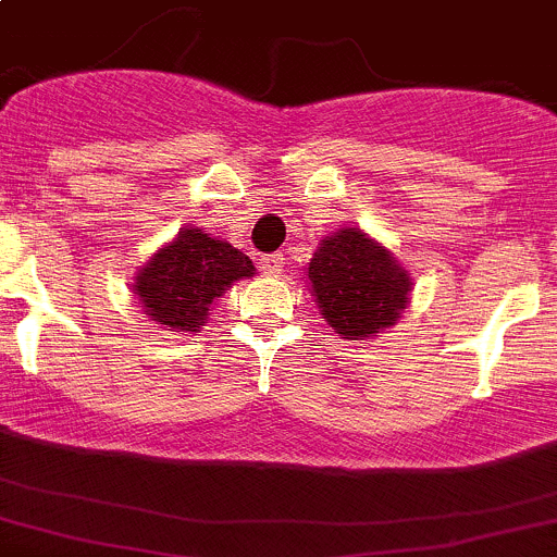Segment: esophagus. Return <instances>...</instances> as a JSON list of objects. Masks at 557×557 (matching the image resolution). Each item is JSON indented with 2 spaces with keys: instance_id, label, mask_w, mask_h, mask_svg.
Returning a JSON list of instances; mask_svg holds the SVG:
<instances>
[{
  "instance_id": "34e87169",
  "label": "esophagus",
  "mask_w": 557,
  "mask_h": 557,
  "mask_svg": "<svg viewBox=\"0 0 557 557\" xmlns=\"http://www.w3.org/2000/svg\"><path fill=\"white\" fill-rule=\"evenodd\" d=\"M283 256L280 253H267V256H261L259 259V267H261V272L264 274H277L280 269H283Z\"/></svg>"
}]
</instances>
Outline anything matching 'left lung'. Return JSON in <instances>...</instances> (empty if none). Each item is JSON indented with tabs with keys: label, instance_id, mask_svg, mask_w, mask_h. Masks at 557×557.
Instances as JSON below:
<instances>
[{
	"label": "left lung",
	"instance_id": "8db88e82",
	"mask_svg": "<svg viewBox=\"0 0 557 557\" xmlns=\"http://www.w3.org/2000/svg\"><path fill=\"white\" fill-rule=\"evenodd\" d=\"M307 280L322 320L346 341H368L394 327L412 293L405 264L354 224L320 240Z\"/></svg>",
	"mask_w": 557,
	"mask_h": 557
}]
</instances>
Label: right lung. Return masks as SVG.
I'll return each mask as SVG.
<instances>
[{
	"label": "right lung",
	"instance_id": "obj_1",
	"mask_svg": "<svg viewBox=\"0 0 557 557\" xmlns=\"http://www.w3.org/2000/svg\"><path fill=\"white\" fill-rule=\"evenodd\" d=\"M253 274V261L243 250L187 224L137 269L132 293L150 322L185 335L198 333L213 301Z\"/></svg>",
	"mask_w": 557,
	"mask_h": 557
}]
</instances>
